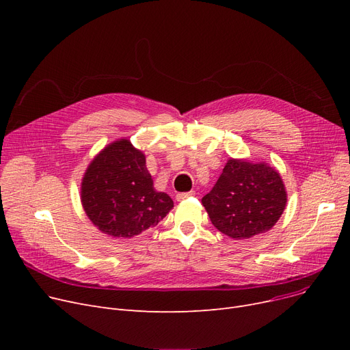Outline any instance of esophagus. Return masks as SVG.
Here are the masks:
<instances>
[{
  "mask_svg": "<svg viewBox=\"0 0 350 350\" xmlns=\"http://www.w3.org/2000/svg\"><path fill=\"white\" fill-rule=\"evenodd\" d=\"M196 194V191H189V193H178L177 196H176V198H177V201H183V200H186V198H189V197H193Z\"/></svg>",
  "mask_w": 350,
  "mask_h": 350,
  "instance_id": "34e87169",
  "label": "esophagus"
}]
</instances>
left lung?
Returning <instances> with one entry per match:
<instances>
[{"instance_id":"1","label":"left lung","mask_w":350,"mask_h":350,"mask_svg":"<svg viewBox=\"0 0 350 350\" xmlns=\"http://www.w3.org/2000/svg\"><path fill=\"white\" fill-rule=\"evenodd\" d=\"M201 203L218 231L245 240L275 226L285 210L286 191L280 173L268 164L230 159Z\"/></svg>"}]
</instances>
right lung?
<instances>
[{"mask_svg": "<svg viewBox=\"0 0 350 350\" xmlns=\"http://www.w3.org/2000/svg\"><path fill=\"white\" fill-rule=\"evenodd\" d=\"M81 200L90 221L118 238L156 227L173 208V200L154 190L144 154L126 139L110 143L92 160Z\"/></svg>", "mask_w": 350, "mask_h": 350, "instance_id": "obj_1", "label": "right lung"}]
</instances>
